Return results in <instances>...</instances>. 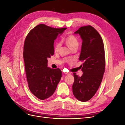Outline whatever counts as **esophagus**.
<instances>
[{
	"label": "esophagus",
	"mask_w": 125,
	"mask_h": 125,
	"mask_svg": "<svg viewBox=\"0 0 125 125\" xmlns=\"http://www.w3.org/2000/svg\"><path fill=\"white\" fill-rule=\"evenodd\" d=\"M63 73L66 74H70L69 73H68V72H63Z\"/></svg>",
	"instance_id": "1"
}]
</instances>
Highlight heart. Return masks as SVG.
Masks as SVG:
<instances>
[{
  "label": "heart",
  "instance_id": "1",
  "mask_svg": "<svg viewBox=\"0 0 125 125\" xmlns=\"http://www.w3.org/2000/svg\"><path fill=\"white\" fill-rule=\"evenodd\" d=\"M66 43L68 45L69 47L71 49L78 47L79 41L77 38L73 35H70L68 36L65 40ZM61 46V44L59 42L56 43L54 46L55 52H58L59 50V48Z\"/></svg>",
  "mask_w": 125,
  "mask_h": 125
}]
</instances>
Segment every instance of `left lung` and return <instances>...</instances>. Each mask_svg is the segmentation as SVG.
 Listing matches in <instances>:
<instances>
[{"mask_svg": "<svg viewBox=\"0 0 125 125\" xmlns=\"http://www.w3.org/2000/svg\"><path fill=\"white\" fill-rule=\"evenodd\" d=\"M74 33L79 34L82 40L79 60L83 62L80 66L83 73L81 77L73 73V92L77 99L86 102L95 95L103 79L105 68L104 43L99 32L91 25L82 26Z\"/></svg>", "mask_w": 125, "mask_h": 125, "instance_id": "1", "label": "left lung"}]
</instances>
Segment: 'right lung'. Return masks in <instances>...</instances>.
I'll use <instances>...</instances> for the list:
<instances>
[{"mask_svg":"<svg viewBox=\"0 0 125 125\" xmlns=\"http://www.w3.org/2000/svg\"><path fill=\"white\" fill-rule=\"evenodd\" d=\"M66 29L40 24L32 29L25 38L23 58L29 88L41 100L53 94L62 78L61 70L47 67V58L54 54V40Z\"/></svg>","mask_w":125,"mask_h":125,"instance_id":"obj_1","label":"right lung"}]
</instances>
